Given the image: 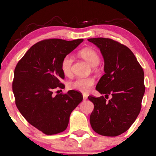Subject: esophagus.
Segmentation results:
<instances>
[{
	"label": "esophagus",
	"mask_w": 156,
	"mask_h": 156,
	"mask_svg": "<svg viewBox=\"0 0 156 156\" xmlns=\"http://www.w3.org/2000/svg\"><path fill=\"white\" fill-rule=\"evenodd\" d=\"M87 98H88V97H87V94H83V101H86V100H87Z\"/></svg>",
	"instance_id": "1"
}]
</instances>
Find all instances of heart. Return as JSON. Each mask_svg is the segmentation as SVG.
<instances>
[{
    "label": "heart",
    "instance_id": "b5f03b06",
    "mask_svg": "<svg viewBox=\"0 0 156 156\" xmlns=\"http://www.w3.org/2000/svg\"><path fill=\"white\" fill-rule=\"evenodd\" d=\"M78 55L85 60L92 67H95L100 62V56L96 51L90 48H85L78 52ZM73 58L70 55H67L62 61L61 69L65 76H70L73 73L72 65ZM94 83L92 78H78L69 83V87L73 90L87 93L90 91Z\"/></svg>",
    "mask_w": 156,
    "mask_h": 156
}]
</instances>
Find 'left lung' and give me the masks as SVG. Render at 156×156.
<instances>
[{"instance_id": "1", "label": "left lung", "mask_w": 156, "mask_h": 156, "mask_svg": "<svg viewBox=\"0 0 156 156\" xmlns=\"http://www.w3.org/2000/svg\"><path fill=\"white\" fill-rule=\"evenodd\" d=\"M88 41L101 51L105 72L96 86L105 97H88L94 105L91 126L102 136H117L129 129L140 112L145 91L144 71L133 52L119 42L102 37ZM109 94L112 98L106 101Z\"/></svg>"}]
</instances>
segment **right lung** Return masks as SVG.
<instances>
[{"mask_svg":"<svg viewBox=\"0 0 156 156\" xmlns=\"http://www.w3.org/2000/svg\"><path fill=\"white\" fill-rule=\"evenodd\" d=\"M83 41H41L26 52L15 67L12 83L15 104L30 124L47 135L66 130L71 113L83 100L75 90L53 94L55 89L64 88L62 59Z\"/></svg>","mask_w":156,"mask_h":156,"instance_id":"add662e5","label":"right lung"}]
</instances>
